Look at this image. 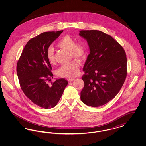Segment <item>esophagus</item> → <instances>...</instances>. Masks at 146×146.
Listing matches in <instances>:
<instances>
[{
  "instance_id": "obj_1",
  "label": "esophagus",
  "mask_w": 146,
  "mask_h": 146,
  "mask_svg": "<svg viewBox=\"0 0 146 146\" xmlns=\"http://www.w3.org/2000/svg\"><path fill=\"white\" fill-rule=\"evenodd\" d=\"M75 79H76L75 78H68V79H67V80H68V81L69 82H72V81L74 80Z\"/></svg>"
}]
</instances>
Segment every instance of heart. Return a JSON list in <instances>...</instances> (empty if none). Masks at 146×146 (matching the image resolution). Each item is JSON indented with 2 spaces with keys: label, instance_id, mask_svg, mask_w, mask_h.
Wrapping results in <instances>:
<instances>
[{
  "label": "heart",
  "instance_id": "1",
  "mask_svg": "<svg viewBox=\"0 0 146 146\" xmlns=\"http://www.w3.org/2000/svg\"><path fill=\"white\" fill-rule=\"evenodd\" d=\"M57 46L62 49L70 51L71 57L78 60H83L86 56L87 49L82 42H76L74 38L70 35L62 37L57 43ZM46 58L49 62L54 64L55 63L54 50L49 48L46 51ZM80 64L76 60H73L67 64H64L57 70L58 76L72 78L79 73Z\"/></svg>",
  "mask_w": 146,
  "mask_h": 146
}]
</instances>
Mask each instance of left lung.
Listing matches in <instances>:
<instances>
[{
	"label": "left lung",
	"mask_w": 146,
	"mask_h": 146,
	"mask_svg": "<svg viewBox=\"0 0 146 146\" xmlns=\"http://www.w3.org/2000/svg\"><path fill=\"white\" fill-rule=\"evenodd\" d=\"M90 52L84 66V104L93 107L108 103L121 89L127 76V58L122 46L111 35L97 30L80 31Z\"/></svg>",
	"instance_id": "1"
}]
</instances>
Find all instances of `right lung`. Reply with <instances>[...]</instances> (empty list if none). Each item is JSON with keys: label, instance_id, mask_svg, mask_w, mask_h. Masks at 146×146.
Returning a JSON list of instances; mask_svg holds the SVG:
<instances>
[{"label": "right lung", "instance_id": "right-lung-1", "mask_svg": "<svg viewBox=\"0 0 146 146\" xmlns=\"http://www.w3.org/2000/svg\"><path fill=\"white\" fill-rule=\"evenodd\" d=\"M63 31L44 32L30 39L17 63V74L22 90L33 104L46 110L56 106L68 84L64 78L48 84L53 74L46 51Z\"/></svg>", "mask_w": 146, "mask_h": 146}]
</instances>
